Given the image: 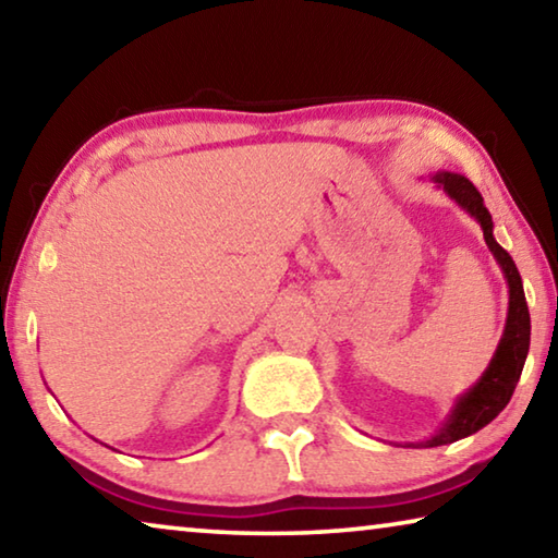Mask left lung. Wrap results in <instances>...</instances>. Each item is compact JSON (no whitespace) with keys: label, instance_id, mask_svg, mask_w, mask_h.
I'll return each mask as SVG.
<instances>
[{"label":"left lung","instance_id":"obj_1","mask_svg":"<svg viewBox=\"0 0 558 558\" xmlns=\"http://www.w3.org/2000/svg\"><path fill=\"white\" fill-rule=\"evenodd\" d=\"M430 182L438 189H442L450 202H456L462 211L480 223L487 248L495 256L497 266L507 280L509 302H507V319H505L502 337H499V344L495 349L493 359H489L483 376H480V379L472 384L465 393H460L458 399L452 401L448 415L442 418V423L433 436L423 440H413V442H396V446L401 448L448 446V442L468 438L480 428H485L487 423H493L497 415L505 411L509 399H512L514 386L519 381V376H522L526 354H529V337H532V323H529V307L524 300L522 276H519L512 256H509L502 245L495 241V233H493L495 223H493V216H489V211L485 209L483 196H480L477 189L472 186L470 179L456 172H446V169L430 174Z\"/></svg>","mask_w":558,"mask_h":558}]
</instances>
